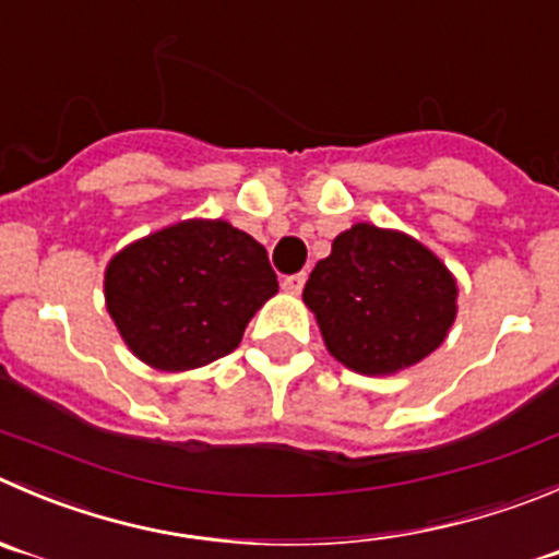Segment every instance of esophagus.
<instances>
[{
	"instance_id": "1",
	"label": "esophagus",
	"mask_w": 559,
	"mask_h": 559,
	"mask_svg": "<svg viewBox=\"0 0 559 559\" xmlns=\"http://www.w3.org/2000/svg\"><path fill=\"white\" fill-rule=\"evenodd\" d=\"M305 280H307V274L305 271H301V274H290V276H285L283 280V290H288V294H301V288H305Z\"/></svg>"
}]
</instances>
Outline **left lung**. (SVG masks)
<instances>
[{"mask_svg": "<svg viewBox=\"0 0 559 559\" xmlns=\"http://www.w3.org/2000/svg\"><path fill=\"white\" fill-rule=\"evenodd\" d=\"M459 285L428 247L359 222L332 241L305 285L329 354L365 376L412 368L455 321Z\"/></svg>", "mask_w": 559, "mask_h": 559, "instance_id": "1", "label": "left lung"}]
</instances>
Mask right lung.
<instances>
[{"label":"right lung","mask_w":559,"mask_h":559,"mask_svg":"<svg viewBox=\"0 0 559 559\" xmlns=\"http://www.w3.org/2000/svg\"><path fill=\"white\" fill-rule=\"evenodd\" d=\"M280 290L263 243L222 219H189L129 243L106 265V310L142 362L191 370L238 348Z\"/></svg>","instance_id":"right-lung-1"}]
</instances>
